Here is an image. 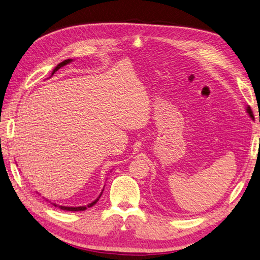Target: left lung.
<instances>
[{
  "instance_id": "left-lung-1",
  "label": "left lung",
  "mask_w": 260,
  "mask_h": 260,
  "mask_svg": "<svg viewBox=\"0 0 260 260\" xmlns=\"http://www.w3.org/2000/svg\"><path fill=\"white\" fill-rule=\"evenodd\" d=\"M247 113L250 115V117H252V111H251V108L250 107H247Z\"/></svg>"
}]
</instances>
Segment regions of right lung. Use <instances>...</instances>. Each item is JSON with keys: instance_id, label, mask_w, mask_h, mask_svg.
I'll return each instance as SVG.
<instances>
[{"instance_id": "right-lung-1", "label": "right lung", "mask_w": 260, "mask_h": 260, "mask_svg": "<svg viewBox=\"0 0 260 260\" xmlns=\"http://www.w3.org/2000/svg\"><path fill=\"white\" fill-rule=\"evenodd\" d=\"M70 62H72V59H65L64 62H62V63H59L57 66H56V68L53 70V73H52V75L56 72V71L57 70H59L60 68H62V66H64V65H66V64H69ZM100 196H101V194H100ZM100 196L96 198V200L94 201V202H92L91 203V204H89V205H86V206H79V207H69V206H60V205H56V204H54V206H57L58 208H60V210H64V211H72V212H79V211H85L86 208L88 207H91V206H93L96 202L99 201V198H100Z\"/></svg>"}]
</instances>
